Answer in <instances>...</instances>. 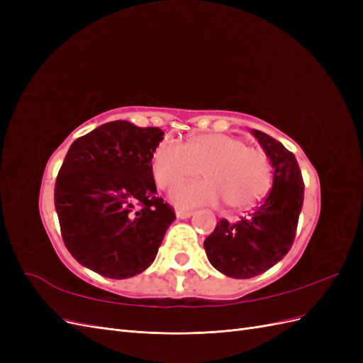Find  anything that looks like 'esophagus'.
Segmentation results:
<instances>
[{
    "label": "esophagus",
    "mask_w": 363,
    "mask_h": 363,
    "mask_svg": "<svg viewBox=\"0 0 363 363\" xmlns=\"http://www.w3.org/2000/svg\"><path fill=\"white\" fill-rule=\"evenodd\" d=\"M175 215H177L179 219H188V218L192 216V212L191 211H180V208H179V211L175 212Z\"/></svg>",
    "instance_id": "esophagus-1"
}]
</instances>
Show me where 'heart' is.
Masks as SVG:
<instances>
[{"mask_svg":"<svg viewBox=\"0 0 363 363\" xmlns=\"http://www.w3.org/2000/svg\"><path fill=\"white\" fill-rule=\"evenodd\" d=\"M203 171L204 180L183 182L169 199L177 207L216 206L223 200L232 211H247L267 195L271 163L259 148L224 133H199L184 144L163 139L151 156V174L157 188L168 189Z\"/></svg>","mask_w":363,"mask_h":363,"instance_id":"heart-1","label":"heart"}]
</instances>
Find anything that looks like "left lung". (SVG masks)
Returning a JSON list of instances; mask_svg holds the SVG:
<instances>
[{"label": "left lung", "mask_w": 363, "mask_h": 363, "mask_svg": "<svg viewBox=\"0 0 363 363\" xmlns=\"http://www.w3.org/2000/svg\"><path fill=\"white\" fill-rule=\"evenodd\" d=\"M268 156L272 189L251 215L238 223L221 219L204 240L208 262L233 279H251L280 262L292 247L304 200V183L295 156L281 142L251 130Z\"/></svg>", "instance_id": "left-lung-1"}]
</instances>
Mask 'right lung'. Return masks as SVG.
<instances>
[{"label":"right lung","instance_id":"add662e5","mask_svg":"<svg viewBox=\"0 0 363 363\" xmlns=\"http://www.w3.org/2000/svg\"><path fill=\"white\" fill-rule=\"evenodd\" d=\"M157 127L112 121L72 142L54 188L63 242L83 267L128 279L155 262L175 213L156 196Z\"/></svg>","mask_w":363,"mask_h":363}]
</instances>
